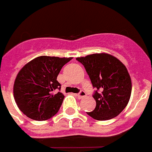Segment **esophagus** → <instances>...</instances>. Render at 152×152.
Masks as SVG:
<instances>
[{"mask_svg": "<svg viewBox=\"0 0 152 152\" xmlns=\"http://www.w3.org/2000/svg\"><path fill=\"white\" fill-rule=\"evenodd\" d=\"M76 95H77V96L79 98V99H80V98H82V97H84V96H86V93L84 92V91H80V93L77 94Z\"/></svg>", "mask_w": 152, "mask_h": 152, "instance_id": "obj_1", "label": "esophagus"}]
</instances>
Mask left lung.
<instances>
[{
  "mask_svg": "<svg viewBox=\"0 0 152 152\" xmlns=\"http://www.w3.org/2000/svg\"><path fill=\"white\" fill-rule=\"evenodd\" d=\"M85 68L95 91L93 97L96 107L87 113L96 120L116 117L129 103L132 81L124 64L106 53L92 54L76 58Z\"/></svg>",
  "mask_w": 152,
  "mask_h": 152,
  "instance_id": "obj_1",
  "label": "left lung"
}]
</instances>
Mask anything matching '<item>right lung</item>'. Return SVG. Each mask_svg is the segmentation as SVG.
<instances>
[{
  "label": "right lung",
  "mask_w": 152,
  "mask_h": 152,
  "mask_svg": "<svg viewBox=\"0 0 152 152\" xmlns=\"http://www.w3.org/2000/svg\"><path fill=\"white\" fill-rule=\"evenodd\" d=\"M72 58L39 56L24 65L13 85L17 107L27 117L44 121L56 115L64 96L57 77Z\"/></svg>",
  "instance_id": "obj_1"
}]
</instances>
